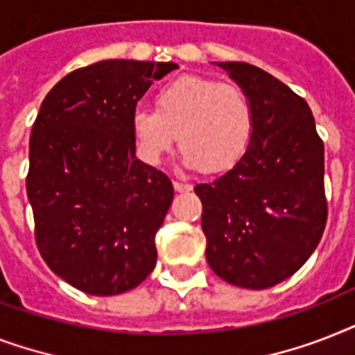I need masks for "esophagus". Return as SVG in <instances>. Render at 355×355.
Segmentation results:
<instances>
[{
    "label": "esophagus",
    "instance_id": "obj_1",
    "mask_svg": "<svg viewBox=\"0 0 355 355\" xmlns=\"http://www.w3.org/2000/svg\"><path fill=\"white\" fill-rule=\"evenodd\" d=\"M173 188L177 193H186V191H191V184H186V182H173Z\"/></svg>",
    "mask_w": 355,
    "mask_h": 355
}]
</instances>
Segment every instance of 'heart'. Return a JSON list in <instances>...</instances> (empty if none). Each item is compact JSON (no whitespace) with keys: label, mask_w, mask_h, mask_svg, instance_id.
Segmentation results:
<instances>
[{"label":"heart","mask_w":355,"mask_h":355,"mask_svg":"<svg viewBox=\"0 0 355 355\" xmlns=\"http://www.w3.org/2000/svg\"><path fill=\"white\" fill-rule=\"evenodd\" d=\"M130 132L136 155L147 166H158L178 136L184 166L225 173L252 141L254 108L239 86L184 75L156 92L155 110H134Z\"/></svg>","instance_id":"b5f03b06"}]
</instances>
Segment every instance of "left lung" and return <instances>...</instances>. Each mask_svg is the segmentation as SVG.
Listing matches in <instances>:
<instances>
[{
  "label": "left lung",
  "instance_id": "1",
  "mask_svg": "<svg viewBox=\"0 0 355 355\" xmlns=\"http://www.w3.org/2000/svg\"><path fill=\"white\" fill-rule=\"evenodd\" d=\"M216 64L252 103L254 134L230 171L195 186L206 259L232 286L267 289L295 275L324 232V144L289 86L252 64Z\"/></svg>",
  "mask_w": 355,
  "mask_h": 355
}]
</instances>
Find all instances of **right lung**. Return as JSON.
<instances>
[{
	"label": "right lung",
	"instance_id": "obj_1",
	"mask_svg": "<svg viewBox=\"0 0 355 355\" xmlns=\"http://www.w3.org/2000/svg\"><path fill=\"white\" fill-rule=\"evenodd\" d=\"M173 62L101 60L58 80L31 130L27 197L49 269L96 297L130 291L156 265L173 184L136 158L130 116Z\"/></svg>",
	"mask_w": 355,
	"mask_h": 355
}]
</instances>
